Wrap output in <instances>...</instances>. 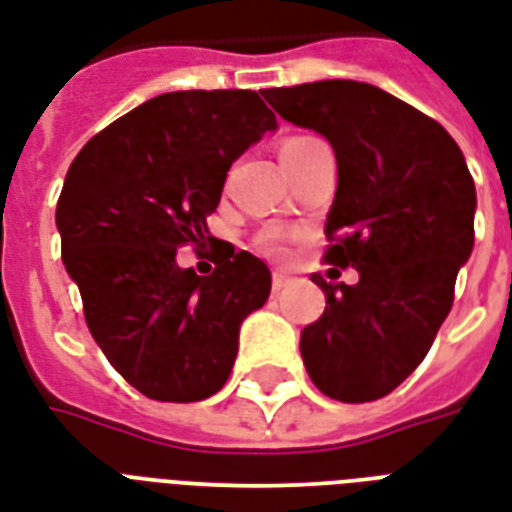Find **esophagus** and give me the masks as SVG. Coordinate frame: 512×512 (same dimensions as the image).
I'll return each mask as SVG.
<instances>
[{"instance_id":"esophagus-1","label":"esophagus","mask_w":512,"mask_h":512,"mask_svg":"<svg viewBox=\"0 0 512 512\" xmlns=\"http://www.w3.org/2000/svg\"><path fill=\"white\" fill-rule=\"evenodd\" d=\"M286 286H288L286 272H275V275H272V291H283Z\"/></svg>"}]
</instances>
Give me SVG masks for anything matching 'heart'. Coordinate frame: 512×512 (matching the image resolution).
<instances>
[{
	"mask_svg": "<svg viewBox=\"0 0 512 512\" xmlns=\"http://www.w3.org/2000/svg\"><path fill=\"white\" fill-rule=\"evenodd\" d=\"M307 140H313V137H288V140L283 142V148H280V153L291 151V148H299V145H305ZM261 248H264V251H270V253H280V251H283V248H280V242L272 240V237H264V240H261Z\"/></svg>",
	"mask_w": 512,
	"mask_h": 512,
	"instance_id": "heart-1",
	"label": "heart"
}]
</instances>
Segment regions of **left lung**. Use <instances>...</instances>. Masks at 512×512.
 <instances>
[{
  "label": "left lung",
  "instance_id": "left-lung-1",
  "mask_svg": "<svg viewBox=\"0 0 512 512\" xmlns=\"http://www.w3.org/2000/svg\"><path fill=\"white\" fill-rule=\"evenodd\" d=\"M280 118L324 134L337 156L326 264L356 286L313 283L324 315L299 351L318 391L337 402L391 394L432 348L475 242V183L434 118L356 80L264 88Z\"/></svg>",
  "mask_w": 512,
  "mask_h": 512
}]
</instances>
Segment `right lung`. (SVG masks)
<instances>
[{
  "instance_id": "right-lung-1",
  "label": "right lung",
  "mask_w": 512,
  "mask_h": 512,
  "mask_svg": "<svg viewBox=\"0 0 512 512\" xmlns=\"http://www.w3.org/2000/svg\"><path fill=\"white\" fill-rule=\"evenodd\" d=\"M256 91H172L94 134L56 205L61 261L96 345L129 386L199 402L229 380L245 315L270 297L267 264L207 232L232 161L275 129ZM214 242L210 276L180 271L183 244Z\"/></svg>"
}]
</instances>
